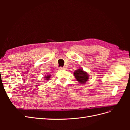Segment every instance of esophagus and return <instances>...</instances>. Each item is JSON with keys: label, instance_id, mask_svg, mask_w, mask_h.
<instances>
[{"label": "esophagus", "instance_id": "1", "mask_svg": "<svg viewBox=\"0 0 130 130\" xmlns=\"http://www.w3.org/2000/svg\"><path fill=\"white\" fill-rule=\"evenodd\" d=\"M58 69H60V70H61V69H65L66 68L65 67H60L58 68Z\"/></svg>", "mask_w": 130, "mask_h": 130}]
</instances>
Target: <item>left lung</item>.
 <instances>
[{"mask_svg": "<svg viewBox=\"0 0 130 130\" xmlns=\"http://www.w3.org/2000/svg\"><path fill=\"white\" fill-rule=\"evenodd\" d=\"M74 75L77 81L81 84H84L86 82L89 77L87 73L85 72L81 69L76 70L74 73Z\"/></svg>", "mask_w": 130, "mask_h": 130, "instance_id": "8db88e82", "label": "left lung"}]
</instances>
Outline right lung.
<instances>
[{
  "mask_svg": "<svg viewBox=\"0 0 130 130\" xmlns=\"http://www.w3.org/2000/svg\"><path fill=\"white\" fill-rule=\"evenodd\" d=\"M45 78H46V80H49V78L50 77V75H47L46 76H45Z\"/></svg>",
  "mask_w": 130,
  "mask_h": 130,
  "instance_id": "obj_1",
  "label": "right lung"
}]
</instances>
